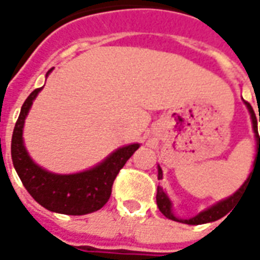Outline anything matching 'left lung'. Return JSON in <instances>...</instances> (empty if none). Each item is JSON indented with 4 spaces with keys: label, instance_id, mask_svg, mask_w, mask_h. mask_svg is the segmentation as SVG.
Listing matches in <instances>:
<instances>
[{
    "label": "left lung",
    "instance_id": "obj_1",
    "mask_svg": "<svg viewBox=\"0 0 260 260\" xmlns=\"http://www.w3.org/2000/svg\"><path fill=\"white\" fill-rule=\"evenodd\" d=\"M246 108H248V111L251 114V119H252V126H253V132H255V138H256V157H255V161H253V170H252V173L249 174L248 177V180L244 182V185L241 186L238 191L235 192L234 195H231L230 198L227 199H224V201H220L216 205H213L212 207H209L206 210H203L199 214H196L195 217L192 218H178L175 217L174 213L171 210V201L169 199V196L167 193L164 192V189L161 186H157V195H156V202H157V206H158V210L163 213L164 216L170 220H174V221H180V223H184V224H189V225H198V224H205V223H210V221H216L218 218H221L223 216H225L227 213L230 212V209L233 207V205L235 203V201L238 199L241 196V193L245 191V185L248 184V181L251 178V175L253 174V171H255V167H256L257 161L260 163V136L257 134V119H256V115H255V111H253V108L252 106L249 104L248 102H245ZM259 122H260V111H259ZM158 169V180H163V171L160 169V166L157 167Z\"/></svg>",
    "mask_w": 260,
    "mask_h": 260
}]
</instances>
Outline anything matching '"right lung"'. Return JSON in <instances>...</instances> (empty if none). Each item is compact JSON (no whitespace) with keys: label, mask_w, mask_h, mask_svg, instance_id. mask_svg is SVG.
I'll return each mask as SVG.
<instances>
[{"label":"right lung","mask_w":260,"mask_h":260,"mask_svg":"<svg viewBox=\"0 0 260 260\" xmlns=\"http://www.w3.org/2000/svg\"><path fill=\"white\" fill-rule=\"evenodd\" d=\"M51 72L48 71L47 75ZM42 87L35 89L20 108L12 134L11 156L22 184L31 198L50 212L82 216L102 209L111 196L115 177L128 158L139 149L138 143L119 147L96 167L76 174H54L39 167L29 156L23 145V125Z\"/></svg>","instance_id":"right-lung-1"}]
</instances>
